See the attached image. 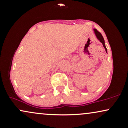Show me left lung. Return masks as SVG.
<instances>
[{"instance_id":"left-lung-1","label":"left lung","mask_w":128,"mask_h":128,"mask_svg":"<svg viewBox=\"0 0 128 128\" xmlns=\"http://www.w3.org/2000/svg\"><path fill=\"white\" fill-rule=\"evenodd\" d=\"M93 30H94V32L95 35H96L97 38L100 41V42H102V44H103V46H104V48H105V51H106V52L107 53V49H106V46H105V40H104V38H103L102 34H101L100 33V32L98 31V30H97V29H94Z\"/></svg>"}]
</instances>
